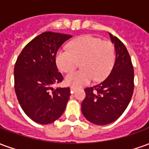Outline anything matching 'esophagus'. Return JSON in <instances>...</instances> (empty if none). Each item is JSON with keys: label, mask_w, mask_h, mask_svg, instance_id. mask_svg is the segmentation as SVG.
Instances as JSON below:
<instances>
[{"label": "esophagus", "mask_w": 149, "mask_h": 149, "mask_svg": "<svg viewBox=\"0 0 149 149\" xmlns=\"http://www.w3.org/2000/svg\"><path fill=\"white\" fill-rule=\"evenodd\" d=\"M70 90H71L72 93H75V92L77 91V88H76L71 87V88H70Z\"/></svg>", "instance_id": "esophagus-1"}]
</instances>
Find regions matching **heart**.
Segmentation results:
<instances>
[{
	"label": "heart",
	"mask_w": 149,
	"mask_h": 149,
	"mask_svg": "<svg viewBox=\"0 0 149 149\" xmlns=\"http://www.w3.org/2000/svg\"><path fill=\"white\" fill-rule=\"evenodd\" d=\"M115 59L113 44L92 35L76 38L70 42L68 49H61L56 55V65L64 72H72L81 62V70L65 77V83L72 87L85 85L93 79L104 80L112 70Z\"/></svg>",
	"instance_id": "b5f03b06"
}]
</instances>
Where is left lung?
<instances>
[{
	"label": "left lung",
	"mask_w": 149,
	"mask_h": 149,
	"mask_svg": "<svg viewBox=\"0 0 149 149\" xmlns=\"http://www.w3.org/2000/svg\"><path fill=\"white\" fill-rule=\"evenodd\" d=\"M114 43L116 61L109 75L103 81L85 88L81 111L88 121L104 125L115 121L125 112L134 90V70L125 45L110 34Z\"/></svg>",
	"instance_id": "obj_1"
}]
</instances>
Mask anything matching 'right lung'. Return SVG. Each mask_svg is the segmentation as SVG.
Returning <instances> with one entry per match:
<instances>
[{"label": "right lung", "mask_w": 149, "mask_h": 149, "mask_svg": "<svg viewBox=\"0 0 149 149\" xmlns=\"http://www.w3.org/2000/svg\"><path fill=\"white\" fill-rule=\"evenodd\" d=\"M71 35L45 32L28 43L14 66V88L24 113L33 121L47 125L65 112L70 88L56 87L63 81L56 55Z\"/></svg>", "instance_id": "1"}]
</instances>
